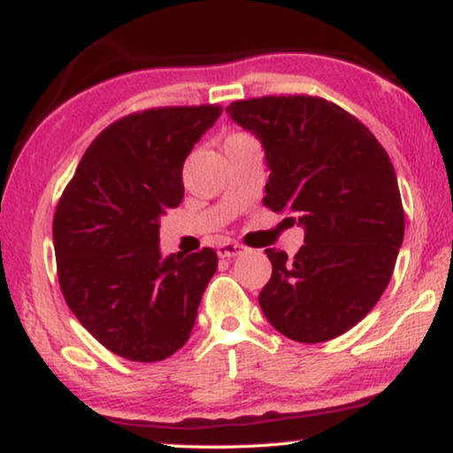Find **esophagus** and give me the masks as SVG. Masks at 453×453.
Instances as JSON below:
<instances>
[{"mask_svg": "<svg viewBox=\"0 0 453 453\" xmlns=\"http://www.w3.org/2000/svg\"><path fill=\"white\" fill-rule=\"evenodd\" d=\"M243 251H245V245L237 243V242H226L218 248V256L219 257H235V256H242Z\"/></svg>", "mask_w": 453, "mask_h": 453, "instance_id": "esophagus-1", "label": "esophagus"}]
</instances>
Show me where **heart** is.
Listing matches in <instances>:
<instances>
[{
  "label": "heart",
  "instance_id": "b5f03b06",
  "mask_svg": "<svg viewBox=\"0 0 453 453\" xmlns=\"http://www.w3.org/2000/svg\"><path fill=\"white\" fill-rule=\"evenodd\" d=\"M243 140H251V135L243 134V132H237V134H232V135H229L226 142H243Z\"/></svg>",
  "mask_w": 453,
  "mask_h": 453
}]
</instances>
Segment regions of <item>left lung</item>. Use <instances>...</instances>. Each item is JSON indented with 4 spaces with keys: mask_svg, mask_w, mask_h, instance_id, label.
<instances>
[{
    "mask_svg": "<svg viewBox=\"0 0 453 453\" xmlns=\"http://www.w3.org/2000/svg\"><path fill=\"white\" fill-rule=\"evenodd\" d=\"M226 111L264 145L272 172L264 205L305 229L291 259L265 250L272 278L259 308L289 340L342 335L378 303L403 242L405 213L388 151L324 97L264 96Z\"/></svg>",
    "mask_w": 453,
    "mask_h": 453,
    "instance_id": "8db88e82",
    "label": "left lung"
}]
</instances>
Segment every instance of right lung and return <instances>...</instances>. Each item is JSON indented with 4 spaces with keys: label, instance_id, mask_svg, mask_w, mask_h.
<instances>
[{
    "label": "right lung",
    "instance_id": "1",
    "mask_svg": "<svg viewBox=\"0 0 453 453\" xmlns=\"http://www.w3.org/2000/svg\"><path fill=\"white\" fill-rule=\"evenodd\" d=\"M221 105L151 107L99 134L53 216L61 294L116 356L162 362L189 340L218 254H159V218L183 197V162Z\"/></svg>",
    "mask_w": 453,
    "mask_h": 453
}]
</instances>
